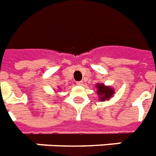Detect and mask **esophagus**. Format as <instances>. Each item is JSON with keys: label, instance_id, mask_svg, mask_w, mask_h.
<instances>
[{"label": "esophagus", "instance_id": "34e87169", "mask_svg": "<svg viewBox=\"0 0 156 156\" xmlns=\"http://www.w3.org/2000/svg\"><path fill=\"white\" fill-rule=\"evenodd\" d=\"M83 84V81L77 82V85H79V86H82Z\"/></svg>", "mask_w": 156, "mask_h": 156}]
</instances>
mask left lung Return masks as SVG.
<instances>
[{
	"mask_svg": "<svg viewBox=\"0 0 156 156\" xmlns=\"http://www.w3.org/2000/svg\"><path fill=\"white\" fill-rule=\"evenodd\" d=\"M97 88H98V94L101 96V101H105L106 99L108 100L114 94V91L112 87H105L103 84H98L97 85Z\"/></svg>",
	"mask_w": 156,
	"mask_h": 156,
	"instance_id": "1",
	"label": "left lung"
}]
</instances>
